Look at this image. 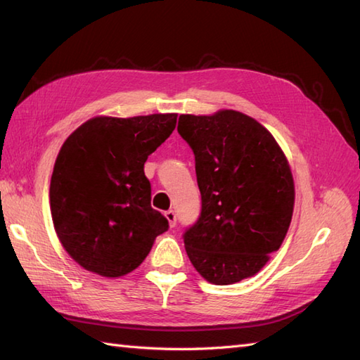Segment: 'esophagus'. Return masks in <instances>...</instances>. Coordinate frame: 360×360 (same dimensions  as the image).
<instances>
[{
  "instance_id": "esophagus-1",
  "label": "esophagus",
  "mask_w": 360,
  "mask_h": 360,
  "mask_svg": "<svg viewBox=\"0 0 360 360\" xmlns=\"http://www.w3.org/2000/svg\"><path fill=\"white\" fill-rule=\"evenodd\" d=\"M165 218L168 219V224H170V227L176 226V213L173 210L165 212Z\"/></svg>"
}]
</instances>
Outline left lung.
Segmentation results:
<instances>
[{
    "instance_id": "obj_1",
    "label": "left lung",
    "mask_w": 360,
    "mask_h": 360,
    "mask_svg": "<svg viewBox=\"0 0 360 360\" xmlns=\"http://www.w3.org/2000/svg\"><path fill=\"white\" fill-rule=\"evenodd\" d=\"M195 155L201 213L182 235L195 269L213 285L252 277L278 250L294 210V179L267 129L246 114H181Z\"/></svg>"
}]
</instances>
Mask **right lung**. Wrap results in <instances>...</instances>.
Instances as JSON below:
<instances>
[{"label":"right lung","mask_w":360,"mask_h":360,"mask_svg":"<svg viewBox=\"0 0 360 360\" xmlns=\"http://www.w3.org/2000/svg\"><path fill=\"white\" fill-rule=\"evenodd\" d=\"M176 117H94L65 141L51 178V213L62 246L86 271H134L168 229L151 207L143 164L173 133Z\"/></svg>","instance_id":"add662e5"}]
</instances>
